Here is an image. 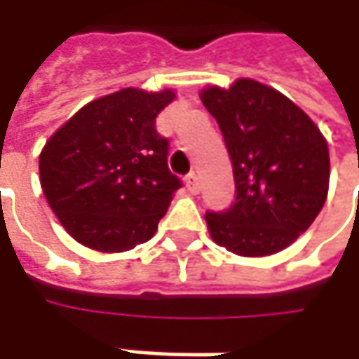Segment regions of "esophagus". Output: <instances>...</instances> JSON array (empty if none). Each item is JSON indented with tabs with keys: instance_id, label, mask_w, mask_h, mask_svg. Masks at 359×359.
Listing matches in <instances>:
<instances>
[{
	"instance_id": "1",
	"label": "esophagus",
	"mask_w": 359,
	"mask_h": 359,
	"mask_svg": "<svg viewBox=\"0 0 359 359\" xmlns=\"http://www.w3.org/2000/svg\"><path fill=\"white\" fill-rule=\"evenodd\" d=\"M186 187L191 194H198V191H200V177H198V173H189V175H187Z\"/></svg>"
}]
</instances>
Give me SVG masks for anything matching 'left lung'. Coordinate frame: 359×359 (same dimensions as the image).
<instances>
[{"label": "left lung", "instance_id": "obj_1", "mask_svg": "<svg viewBox=\"0 0 359 359\" xmlns=\"http://www.w3.org/2000/svg\"><path fill=\"white\" fill-rule=\"evenodd\" d=\"M201 102L228 147L236 200L205 212L215 243L257 257L287 248L324 208L330 154L324 135L294 102L254 79L208 88Z\"/></svg>", "mask_w": 359, "mask_h": 359}]
</instances>
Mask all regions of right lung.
Masks as SVG:
<instances>
[{
    "mask_svg": "<svg viewBox=\"0 0 359 359\" xmlns=\"http://www.w3.org/2000/svg\"><path fill=\"white\" fill-rule=\"evenodd\" d=\"M173 91H116L81 107L39 156L49 208L67 233L97 252L147 241L182 180L168 168L170 140L156 118Z\"/></svg>",
    "mask_w": 359,
    "mask_h": 359,
    "instance_id": "right-lung-1",
    "label": "right lung"
}]
</instances>
